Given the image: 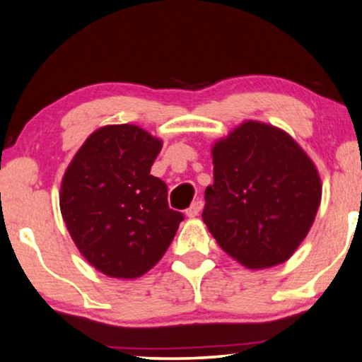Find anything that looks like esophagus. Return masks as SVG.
Here are the masks:
<instances>
[{
    "label": "esophagus",
    "mask_w": 362,
    "mask_h": 362,
    "mask_svg": "<svg viewBox=\"0 0 362 362\" xmlns=\"http://www.w3.org/2000/svg\"><path fill=\"white\" fill-rule=\"evenodd\" d=\"M202 209H203V202H199V199H198V202H194L188 209H186V216L196 218L199 215V213H202Z\"/></svg>",
    "instance_id": "obj_1"
}]
</instances>
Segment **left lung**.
I'll list each match as a JSON object with an SVG mask.
<instances>
[{"label":"left lung","instance_id":"8db88e82","mask_svg":"<svg viewBox=\"0 0 362 362\" xmlns=\"http://www.w3.org/2000/svg\"><path fill=\"white\" fill-rule=\"evenodd\" d=\"M203 221L228 255L262 270L287 262L317 215V168L290 134L245 120L211 146Z\"/></svg>","mask_w":362,"mask_h":362}]
</instances>
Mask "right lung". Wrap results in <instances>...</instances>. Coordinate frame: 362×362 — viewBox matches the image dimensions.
I'll return each instance as SVG.
<instances>
[{
	"mask_svg": "<svg viewBox=\"0 0 362 362\" xmlns=\"http://www.w3.org/2000/svg\"><path fill=\"white\" fill-rule=\"evenodd\" d=\"M163 141L134 124L93 131L62 177L60 211L82 257L112 279H137L163 258L182 215L151 174Z\"/></svg>",
	"mask_w": 362,
	"mask_h": 362,
	"instance_id": "obj_1",
	"label": "right lung"
}]
</instances>
